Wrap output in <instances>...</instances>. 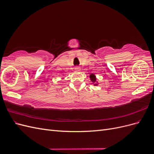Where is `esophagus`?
Segmentation results:
<instances>
[{"mask_svg":"<svg viewBox=\"0 0 154 154\" xmlns=\"http://www.w3.org/2000/svg\"><path fill=\"white\" fill-rule=\"evenodd\" d=\"M75 69H76V70H80V67L76 66V67H75Z\"/></svg>","mask_w":154,"mask_h":154,"instance_id":"1","label":"esophagus"}]
</instances>
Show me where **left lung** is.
Returning <instances> with one entry per match:
<instances>
[{
  "label": "left lung",
  "mask_w": 154,
  "mask_h": 154,
  "mask_svg": "<svg viewBox=\"0 0 154 154\" xmlns=\"http://www.w3.org/2000/svg\"><path fill=\"white\" fill-rule=\"evenodd\" d=\"M90 78H91V81H92L93 83H94V82H96V78H95V76L94 75V74H91ZM94 85H97V83H96V84H94Z\"/></svg>",
  "instance_id": "1"
}]
</instances>
